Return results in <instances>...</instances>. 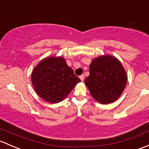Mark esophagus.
Returning <instances> with one entry per match:
<instances>
[{
  "mask_svg": "<svg viewBox=\"0 0 149 149\" xmlns=\"http://www.w3.org/2000/svg\"><path fill=\"white\" fill-rule=\"evenodd\" d=\"M79 78H80L81 81H83L84 79H85V75H84V74L80 75V76H79Z\"/></svg>",
  "mask_w": 149,
  "mask_h": 149,
  "instance_id": "1",
  "label": "esophagus"
}]
</instances>
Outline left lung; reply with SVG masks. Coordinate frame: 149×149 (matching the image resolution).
<instances>
[{
    "label": "left lung",
    "mask_w": 149,
    "mask_h": 149,
    "mask_svg": "<svg viewBox=\"0 0 149 149\" xmlns=\"http://www.w3.org/2000/svg\"><path fill=\"white\" fill-rule=\"evenodd\" d=\"M127 75L120 61L110 55L95 58L90 65V75L85 79L93 97L101 104L114 102L122 94Z\"/></svg>",
    "instance_id": "8db88e82"
}]
</instances>
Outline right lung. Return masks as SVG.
Returning a JSON list of instances; mask_svg holds the SVG:
<instances>
[{"label": "right lung", "mask_w": 149, "mask_h": 149, "mask_svg": "<svg viewBox=\"0 0 149 149\" xmlns=\"http://www.w3.org/2000/svg\"><path fill=\"white\" fill-rule=\"evenodd\" d=\"M80 81L61 56L44 59L31 74L35 91L39 97L51 103H57L65 99Z\"/></svg>", "instance_id": "obj_1"}]
</instances>
